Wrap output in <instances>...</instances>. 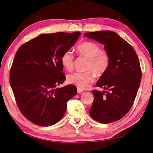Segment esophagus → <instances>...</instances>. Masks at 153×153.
<instances>
[{
    "instance_id": "34e87169",
    "label": "esophagus",
    "mask_w": 153,
    "mask_h": 153,
    "mask_svg": "<svg viewBox=\"0 0 153 153\" xmlns=\"http://www.w3.org/2000/svg\"><path fill=\"white\" fill-rule=\"evenodd\" d=\"M84 90H82V89H78H78H77V92H78V93H81V92H84Z\"/></svg>"
}]
</instances>
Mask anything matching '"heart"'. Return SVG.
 I'll return each instance as SVG.
<instances>
[{
	"mask_svg": "<svg viewBox=\"0 0 153 153\" xmlns=\"http://www.w3.org/2000/svg\"><path fill=\"white\" fill-rule=\"evenodd\" d=\"M77 52L82 57L89 60L85 73L75 72L68 76L69 84L76 85L78 89L89 88L95 80V75L102 76L107 71L110 64V55L100 46L92 41H84L78 45ZM61 63L67 71H71L74 66V56L70 51H67L61 57Z\"/></svg>",
	"mask_w": 153,
	"mask_h": 153,
	"instance_id": "heart-1",
	"label": "heart"
}]
</instances>
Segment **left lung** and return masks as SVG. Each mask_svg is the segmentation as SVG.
<instances>
[{"instance_id": "1", "label": "left lung", "mask_w": 153, "mask_h": 153, "mask_svg": "<svg viewBox=\"0 0 153 153\" xmlns=\"http://www.w3.org/2000/svg\"><path fill=\"white\" fill-rule=\"evenodd\" d=\"M84 35L103 44L110 55L108 69L96 83L105 91H92L94 101L89 114L99 123H114L126 115L136 98L142 77L138 56L131 45L114 32L96 31Z\"/></svg>"}]
</instances>
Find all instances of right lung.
<instances>
[{"instance_id":"add662e5","label":"right lung","mask_w":153,"mask_h":153,"mask_svg":"<svg viewBox=\"0 0 153 153\" xmlns=\"http://www.w3.org/2000/svg\"><path fill=\"white\" fill-rule=\"evenodd\" d=\"M80 32L41 34L18 48L10 70V82L18 108L35 124L50 126L66 112L68 101L77 93L64 83L62 55L75 45Z\"/></svg>"}]
</instances>
